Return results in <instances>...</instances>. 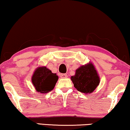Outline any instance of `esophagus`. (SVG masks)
I'll return each instance as SVG.
<instances>
[{"mask_svg":"<svg viewBox=\"0 0 130 130\" xmlns=\"http://www.w3.org/2000/svg\"><path fill=\"white\" fill-rule=\"evenodd\" d=\"M60 77L61 78H66L68 77V75L65 73H62V74H60Z\"/></svg>","mask_w":130,"mask_h":130,"instance_id":"obj_1","label":"esophagus"}]
</instances>
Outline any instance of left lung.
Here are the masks:
<instances>
[{"label":"left lung","mask_w":130,"mask_h":130,"mask_svg":"<svg viewBox=\"0 0 130 130\" xmlns=\"http://www.w3.org/2000/svg\"><path fill=\"white\" fill-rule=\"evenodd\" d=\"M70 78L77 90L86 94L93 92L100 83L96 70L91 62L79 67Z\"/></svg>","instance_id":"obj_1"}]
</instances>
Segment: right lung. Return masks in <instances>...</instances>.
Wrapping results in <instances>:
<instances>
[{
    "label": "right lung",
    "instance_id": "1",
    "mask_svg": "<svg viewBox=\"0 0 130 130\" xmlns=\"http://www.w3.org/2000/svg\"><path fill=\"white\" fill-rule=\"evenodd\" d=\"M58 76L45 66L39 67L32 76V83L38 92L46 93L54 89Z\"/></svg>",
    "mask_w": 130,
    "mask_h": 130
}]
</instances>
